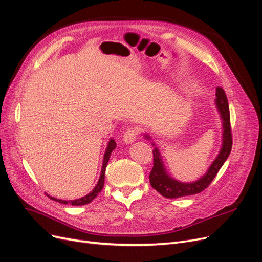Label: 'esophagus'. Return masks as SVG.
Segmentation results:
<instances>
[{
  "instance_id": "obj_1",
  "label": "esophagus",
  "mask_w": 262,
  "mask_h": 262,
  "mask_svg": "<svg viewBox=\"0 0 262 262\" xmlns=\"http://www.w3.org/2000/svg\"><path fill=\"white\" fill-rule=\"evenodd\" d=\"M138 130L136 128H131V129H128V131H126L123 137H122V140L125 144H132L134 141H136L137 137H138Z\"/></svg>"
}]
</instances>
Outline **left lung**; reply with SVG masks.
<instances>
[{
	"mask_svg": "<svg viewBox=\"0 0 262 262\" xmlns=\"http://www.w3.org/2000/svg\"><path fill=\"white\" fill-rule=\"evenodd\" d=\"M215 96V106L222 120V145L217 156L210 165L207 172L198 180L191 182H182L171 177L165 167L160 148L155 144L152 137L147 133H144V138L150 141V144L154 146V166L149 173L150 186L163 196L168 198V199H176V198L200 193L205 188L209 187L212 180L215 178L216 173L228 158L229 154H231L233 140L231 133V117H229L228 101L225 92L221 87L216 89Z\"/></svg>",
	"mask_w": 262,
	"mask_h": 262,
	"instance_id": "left-lung-1",
	"label": "left lung"
}]
</instances>
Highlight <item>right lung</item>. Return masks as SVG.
<instances>
[{
  "label": "right lung",
  "instance_id": "right-lung-1",
  "mask_svg": "<svg viewBox=\"0 0 262 262\" xmlns=\"http://www.w3.org/2000/svg\"><path fill=\"white\" fill-rule=\"evenodd\" d=\"M117 147V144L114 139H110L109 142H108V145L106 147V150H105V154H104V160H102V166H101V171H100V176H99V179L97 181L96 186L94 187V189L92 190V191L90 193H87L86 195L80 198V199H75V200H61V199H57V198H53V196H50L49 194L48 195L50 199L57 201V202H60L62 204H72V205H85V204H89L90 202H92L95 198H96L98 195V193L101 191L102 187H104V184H105V171H106V167H107V164H108V161L110 158V155H112L113 150Z\"/></svg>",
  "mask_w": 262,
  "mask_h": 262
}]
</instances>
